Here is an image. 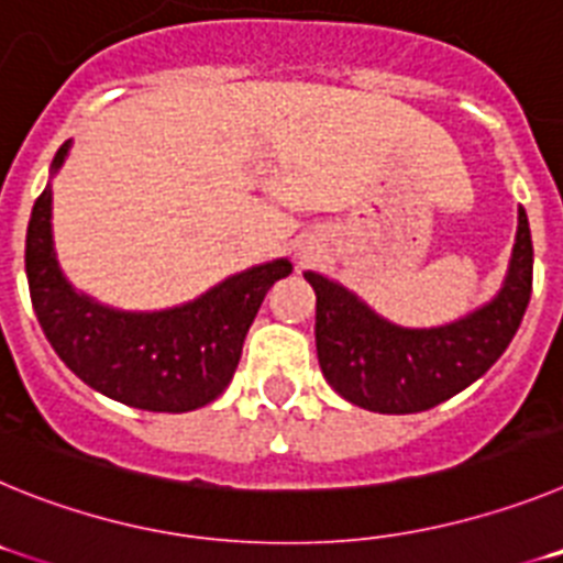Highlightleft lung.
<instances>
[{"label": "left lung", "mask_w": 563, "mask_h": 563, "mask_svg": "<svg viewBox=\"0 0 563 563\" xmlns=\"http://www.w3.org/2000/svg\"><path fill=\"white\" fill-rule=\"evenodd\" d=\"M316 350L327 383L361 409L415 415L479 380L514 341L533 290V239L519 206L516 245L499 292L440 327H402L316 271Z\"/></svg>", "instance_id": "obj_1"}]
</instances>
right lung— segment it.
Returning <instances> with one entry per match:
<instances>
[{"label":"right lung","mask_w":563,"mask_h":563,"mask_svg":"<svg viewBox=\"0 0 563 563\" xmlns=\"http://www.w3.org/2000/svg\"><path fill=\"white\" fill-rule=\"evenodd\" d=\"M69 148L73 141H64L53 157L24 242L30 301L49 346L87 386L132 409H202L228 389L267 290L292 273L290 258L233 273L194 301L166 310L101 305L64 276L53 242V177Z\"/></svg>","instance_id":"1"}]
</instances>
